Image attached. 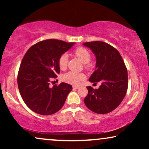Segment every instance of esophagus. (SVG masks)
Wrapping results in <instances>:
<instances>
[{"label":"esophagus","instance_id":"esophagus-1","mask_svg":"<svg viewBox=\"0 0 149 149\" xmlns=\"http://www.w3.org/2000/svg\"><path fill=\"white\" fill-rule=\"evenodd\" d=\"M72 88L74 89H79V86H73Z\"/></svg>","mask_w":149,"mask_h":149}]
</instances>
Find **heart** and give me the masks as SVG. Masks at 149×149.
<instances>
[{"mask_svg": "<svg viewBox=\"0 0 149 149\" xmlns=\"http://www.w3.org/2000/svg\"><path fill=\"white\" fill-rule=\"evenodd\" d=\"M74 54L82 62L83 64H87L91 60V55L89 51L83 47H78L74 51ZM68 64V55L64 54L60 57L58 60V65L61 70H64L66 68ZM85 79V76L83 73L75 72H67L62 77L64 82L70 83L72 85H79Z\"/></svg>", "mask_w": 149, "mask_h": 149, "instance_id": "obj_1", "label": "heart"}]
</instances>
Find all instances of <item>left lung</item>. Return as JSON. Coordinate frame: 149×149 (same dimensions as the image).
<instances>
[{"label": "left lung", "instance_id": "left-lung-1", "mask_svg": "<svg viewBox=\"0 0 149 149\" xmlns=\"http://www.w3.org/2000/svg\"><path fill=\"white\" fill-rule=\"evenodd\" d=\"M83 45L95 55L96 64L94 72L89 77L91 83L100 82L98 89L87 87L88 94L85 104L97 114H107L119 107L127 90V70L119 52L102 41L87 42Z\"/></svg>", "mask_w": 149, "mask_h": 149}]
</instances>
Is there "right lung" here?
I'll return each instance as SVG.
<instances>
[{
    "mask_svg": "<svg viewBox=\"0 0 149 149\" xmlns=\"http://www.w3.org/2000/svg\"><path fill=\"white\" fill-rule=\"evenodd\" d=\"M74 44L48 39L34 45L26 53L18 72L17 85L24 102L34 113L50 115L64 104L72 85L61 83L50 87L49 82L60 73V57Z\"/></svg>",
    "mask_w": 149,
    "mask_h": 149,
    "instance_id": "add662e5",
    "label": "right lung"
}]
</instances>
